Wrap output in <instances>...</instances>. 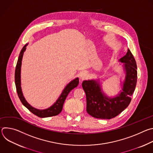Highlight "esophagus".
<instances>
[{
  "label": "esophagus",
  "instance_id": "1",
  "mask_svg": "<svg viewBox=\"0 0 153 153\" xmlns=\"http://www.w3.org/2000/svg\"><path fill=\"white\" fill-rule=\"evenodd\" d=\"M87 74L85 72H81L80 74V77L82 79H85L86 77Z\"/></svg>",
  "mask_w": 153,
  "mask_h": 153
}]
</instances>
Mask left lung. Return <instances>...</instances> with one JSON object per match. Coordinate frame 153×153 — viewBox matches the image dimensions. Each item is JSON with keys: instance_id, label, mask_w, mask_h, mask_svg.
Wrapping results in <instances>:
<instances>
[{"instance_id": "8db88e82", "label": "left lung", "mask_w": 153, "mask_h": 153, "mask_svg": "<svg viewBox=\"0 0 153 153\" xmlns=\"http://www.w3.org/2000/svg\"><path fill=\"white\" fill-rule=\"evenodd\" d=\"M124 63L126 73L122 91L114 97H108L102 91L100 83L95 80H84L82 88L86 97V111L93 117L110 119L121 113L130 103L137 83V65L128 49L125 56L119 59Z\"/></svg>"}]
</instances>
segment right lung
I'll list each match as a JSON object with an SVG mask.
<instances>
[{
  "instance_id": "obj_1",
  "label": "right lung",
  "mask_w": 153,
  "mask_h": 153,
  "mask_svg": "<svg viewBox=\"0 0 153 153\" xmlns=\"http://www.w3.org/2000/svg\"><path fill=\"white\" fill-rule=\"evenodd\" d=\"M28 45V43L22 48V49L18 60L17 62L16 70H15V84L16 87V90L18 94V96L22 103V104L30 110L32 113L36 115L37 116L39 117H51L58 115L62 110L63 105L64 103V102L66 99L68 94L69 93L73 90L77 86L79 85V78H76L75 79L71 81L64 88L63 90L62 94L58 98V99L56 100V102L50 107L48 108L45 109V110H39V109H36L32 106H31L25 100V97H24L21 88V82H20V70H21V65H22V60L24 53L26 50V47Z\"/></svg>"
}]
</instances>
